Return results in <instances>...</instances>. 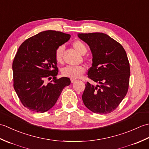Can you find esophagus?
<instances>
[{"instance_id":"34e87169","label":"esophagus","mask_w":149,"mask_h":149,"mask_svg":"<svg viewBox=\"0 0 149 149\" xmlns=\"http://www.w3.org/2000/svg\"><path fill=\"white\" fill-rule=\"evenodd\" d=\"M75 81H76V79H71V82H72V83H74Z\"/></svg>"}]
</instances>
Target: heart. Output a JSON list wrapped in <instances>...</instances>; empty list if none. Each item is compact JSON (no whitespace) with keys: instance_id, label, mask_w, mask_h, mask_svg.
I'll use <instances>...</instances> for the list:
<instances>
[{"instance_id":"b5f03b06","label":"heart","mask_w":149,"mask_h":149,"mask_svg":"<svg viewBox=\"0 0 149 149\" xmlns=\"http://www.w3.org/2000/svg\"><path fill=\"white\" fill-rule=\"evenodd\" d=\"M72 45L77 51L82 55L87 52V47L85 44L80 40H76L73 42ZM65 50L64 45H60L57 47L54 53L56 61L61 63L63 62V54ZM85 72L86 68L83 66H66L61 70V74L64 77L71 79H77L81 77Z\"/></svg>"}]
</instances>
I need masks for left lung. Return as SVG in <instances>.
<instances>
[{"label": "left lung", "mask_w": 149, "mask_h": 149, "mask_svg": "<svg viewBox=\"0 0 149 149\" xmlns=\"http://www.w3.org/2000/svg\"><path fill=\"white\" fill-rule=\"evenodd\" d=\"M78 36L90 46L93 55L88 77L100 84L95 86L86 83L82 96L84 104L95 113H109L128 91L130 66L127 54L121 44L106 34L82 33Z\"/></svg>", "instance_id": "left-lung-1"}]
</instances>
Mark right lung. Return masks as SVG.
<instances>
[{
    "mask_svg": "<svg viewBox=\"0 0 149 149\" xmlns=\"http://www.w3.org/2000/svg\"><path fill=\"white\" fill-rule=\"evenodd\" d=\"M60 31H45L25 40L19 47L13 62V87L24 107L32 111L44 113L54 106L65 86L68 77L58 79L54 58L57 47L70 38ZM52 77L48 84L45 78Z\"/></svg>",
    "mask_w": 149,
    "mask_h": 149,
    "instance_id": "1",
    "label": "right lung"
}]
</instances>
